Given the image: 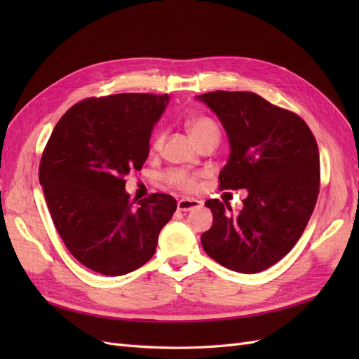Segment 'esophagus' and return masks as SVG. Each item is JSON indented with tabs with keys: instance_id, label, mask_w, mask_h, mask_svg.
I'll return each mask as SVG.
<instances>
[{
	"instance_id": "1",
	"label": "esophagus",
	"mask_w": 359,
	"mask_h": 359,
	"mask_svg": "<svg viewBox=\"0 0 359 359\" xmlns=\"http://www.w3.org/2000/svg\"><path fill=\"white\" fill-rule=\"evenodd\" d=\"M202 206V201L198 199H190V198H184L178 201V211H190V210H196Z\"/></svg>"
}]
</instances>
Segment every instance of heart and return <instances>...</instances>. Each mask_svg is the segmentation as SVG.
Returning a JSON list of instances; mask_svg holds the SVG:
<instances>
[{"instance_id": "obj_1", "label": "heart", "mask_w": 359, "mask_h": 359, "mask_svg": "<svg viewBox=\"0 0 359 359\" xmlns=\"http://www.w3.org/2000/svg\"><path fill=\"white\" fill-rule=\"evenodd\" d=\"M186 127L191 139L198 145L210 139H220V128L210 116H189L186 119ZM163 140H165V133H163L161 130H157L153 136V140H151V147L154 149H158L163 145ZM163 181H165L169 187L181 191H193L198 186V177L184 169H169L165 175H163Z\"/></svg>"}]
</instances>
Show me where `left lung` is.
I'll return each mask as SVG.
<instances>
[{
  "label": "left lung",
  "instance_id": "1",
  "mask_svg": "<svg viewBox=\"0 0 359 359\" xmlns=\"http://www.w3.org/2000/svg\"><path fill=\"white\" fill-rule=\"evenodd\" d=\"M198 99L229 137L220 190H247L238 214L229 202H205L214 220L202 247L236 273H260L290 252L313 214L320 186L316 139L299 115L255 93L214 91Z\"/></svg>",
  "mask_w": 359,
  "mask_h": 359
}]
</instances>
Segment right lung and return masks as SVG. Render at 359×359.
Wrapping results in <instances>:
<instances>
[{
	"label": "right lung",
	"instance_id": "right-lung-1",
	"mask_svg": "<svg viewBox=\"0 0 359 359\" xmlns=\"http://www.w3.org/2000/svg\"><path fill=\"white\" fill-rule=\"evenodd\" d=\"M169 95L90 97L61 116L41 154L39 180L61 240L82 265L123 276L156 253L177 210L166 193L130 201L126 177L140 170Z\"/></svg>",
	"mask_w": 359,
	"mask_h": 359
}]
</instances>
